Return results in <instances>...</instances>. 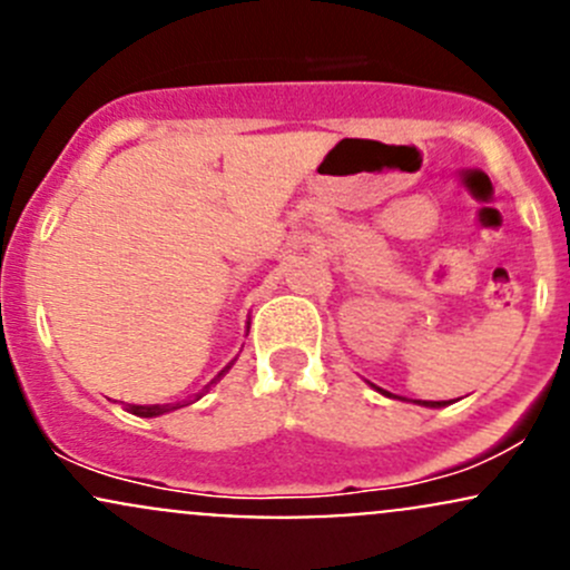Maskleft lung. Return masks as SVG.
<instances>
[{
    "mask_svg": "<svg viewBox=\"0 0 570 570\" xmlns=\"http://www.w3.org/2000/svg\"><path fill=\"white\" fill-rule=\"evenodd\" d=\"M380 393H385L382 387H376ZM415 404H423V406H445V401H415Z\"/></svg>",
    "mask_w": 570,
    "mask_h": 570,
    "instance_id": "obj_1",
    "label": "left lung"
}]
</instances>
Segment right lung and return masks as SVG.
<instances>
[{"label":"right lung","instance_id":"right-lung-1","mask_svg":"<svg viewBox=\"0 0 570 570\" xmlns=\"http://www.w3.org/2000/svg\"><path fill=\"white\" fill-rule=\"evenodd\" d=\"M232 365V363H229ZM229 365H226L224 371H220L218 376H215V380H220V376L226 374V371H229ZM213 380V382H215ZM196 399H202V393L196 395ZM194 399V401H196ZM190 404V401H188ZM179 406H185V404H149V406H141V404H125V410L128 412H134V415H139V417H158V415H166V412H171V410H179Z\"/></svg>","mask_w":570,"mask_h":570}]
</instances>
